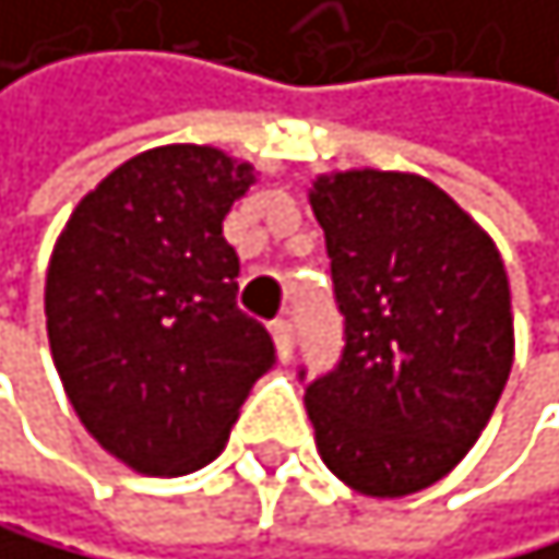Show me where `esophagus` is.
<instances>
[{"label":"esophagus","mask_w":559,"mask_h":559,"mask_svg":"<svg viewBox=\"0 0 559 559\" xmlns=\"http://www.w3.org/2000/svg\"><path fill=\"white\" fill-rule=\"evenodd\" d=\"M271 337H274V347H277V358L288 361L292 347H295V326H292V320H274L271 323Z\"/></svg>","instance_id":"obj_1"}]
</instances>
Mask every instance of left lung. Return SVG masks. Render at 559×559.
<instances>
[{
	"label": "left lung",
	"instance_id": "left-lung-1",
	"mask_svg": "<svg viewBox=\"0 0 559 559\" xmlns=\"http://www.w3.org/2000/svg\"><path fill=\"white\" fill-rule=\"evenodd\" d=\"M344 350L306 385L326 469L368 498H407L455 469L515 358L493 239L417 174L317 177ZM306 379V372H299Z\"/></svg>",
	"mask_w": 559,
	"mask_h": 559
}]
</instances>
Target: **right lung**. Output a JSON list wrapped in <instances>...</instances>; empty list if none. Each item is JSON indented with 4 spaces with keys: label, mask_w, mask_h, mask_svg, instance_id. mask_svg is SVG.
I'll use <instances>...</instances> for the list:
<instances>
[{
    "label": "right lung",
    "mask_w": 559,
    "mask_h": 559,
    "mask_svg": "<svg viewBox=\"0 0 559 559\" xmlns=\"http://www.w3.org/2000/svg\"><path fill=\"white\" fill-rule=\"evenodd\" d=\"M253 166L212 145H159L75 204L44 285L51 358L72 411L124 466L183 476L229 442L274 341L236 309L222 218Z\"/></svg>",
    "instance_id": "obj_1"
}]
</instances>
